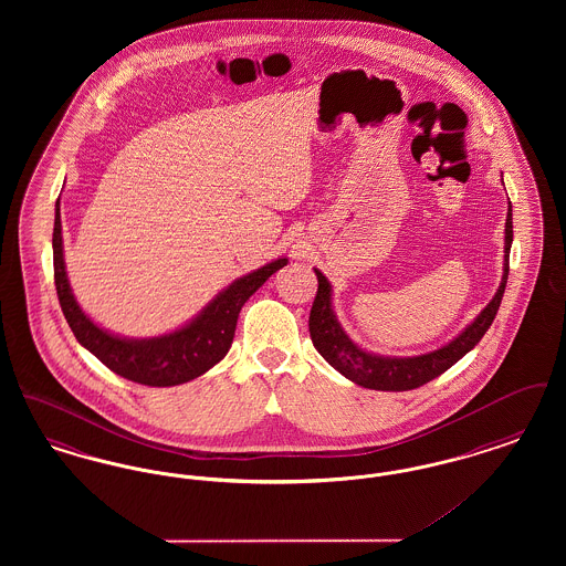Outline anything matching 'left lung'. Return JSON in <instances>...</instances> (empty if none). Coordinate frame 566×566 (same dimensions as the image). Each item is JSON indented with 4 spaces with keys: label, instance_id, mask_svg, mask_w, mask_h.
<instances>
[{
    "label": "left lung",
    "instance_id": "8db88e82",
    "mask_svg": "<svg viewBox=\"0 0 566 566\" xmlns=\"http://www.w3.org/2000/svg\"><path fill=\"white\" fill-rule=\"evenodd\" d=\"M513 242L512 203L507 210L505 222V261H503V280L492 296V301L480 312V316L469 324L458 337L450 344H446L439 350L420 354V356H379L371 352L358 348L348 333L342 328L333 312L331 303V284L324 277L323 271H316L318 277V293L314 298L312 312H310V335L314 342V348L323 354L324 360L337 369L342 376L348 377L354 384L371 390H388V392H403L413 390L434 377L448 371L454 363H458L467 352L473 350L485 331L494 321L501 298L507 286L510 275V250Z\"/></svg>",
    "mask_w": 566,
    "mask_h": 566
}]
</instances>
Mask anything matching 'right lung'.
I'll list each match as a JSON object with an SVG mask.
<instances>
[{"instance_id": "add662e5", "label": "right lung", "mask_w": 566, "mask_h": 566, "mask_svg": "<svg viewBox=\"0 0 566 566\" xmlns=\"http://www.w3.org/2000/svg\"><path fill=\"white\" fill-rule=\"evenodd\" d=\"M53 263L56 296L78 344L95 354L116 376L161 388L203 376L224 358L233 344L243 303L268 282L271 273L282 270L289 259H275L261 270L235 280L231 286L218 293L189 324L174 333L148 339H127L112 335L82 312L65 273L59 199L54 206Z\"/></svg>"}]
</instances>
